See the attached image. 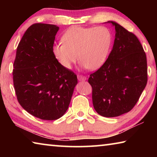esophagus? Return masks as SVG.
<instances>
[{"instance_id": "obj_1", "label": "esophagus", "mask_w": 157, "mask_h": 157, "mask_svg": "<svg viewBox=\"0 0 157 157\" xmlns=\"http://www.w3.org/2000/svg\"><path fill=\"white\" fill-rule=\"evenodd\" d=\"M78 79L79 81H85L86 80V78L84 75H78Z\"/></svg>"}]
</instances>
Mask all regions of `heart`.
Here are the masks:
<instances>
[{
  "mask_svg": "<svg viewBox=\"0 0 157 157\" xmlns=\"http://www.w3.org/2000/svg\"><path fill=\"white\" fill-rule=\"evenodd\" d=\"M62 40L63 43L53 46L52 53L63 68H71L78 58L82 68L94 71L107 59L112 36L105 27H72L65 32Z\"/></svg>",
  "mask_w": 157,
  "mask_h": 157,
  "instance_id": "b5f03b06",
  "label": "heart"
}]
</instances>
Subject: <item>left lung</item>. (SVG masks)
Instances as JSON below:
<instances>
[{"label":"left lung","mask_w":157,"mask_h":157,"mask_svg":"<svg viewBox=\"0 0 157 157\" xmlns=\"http://www.w3.org/2000/svg\"><path fill=\"white\" fill-rule=\"evenodd\" d=\"M115 39L107 59L90 75L94 107L111 118L129 112L139 100L147 82V58L136 36L114 21Z\"/></svg>","instance_id":"obj_1"}]
</instances>
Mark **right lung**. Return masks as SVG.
<instances>
[{
    "label": "right lung",
    "instance_id": "obj_1",
    "mask_svg": "<svg viewBox=\"0 0 157 157\" xmlns=\"http://www.w3.org/2000/svg\"><path fill=\"white\" fill-rule=\"evenodd\" d=\"M55 25L35 23L18 45L13 82L17 100L25 111L41 120L53 121L67 111L77 75L63 68L52 53Z\"/></svg>",
    "mask_w": 157,
    "mask_h": 157
}]
</instances>
